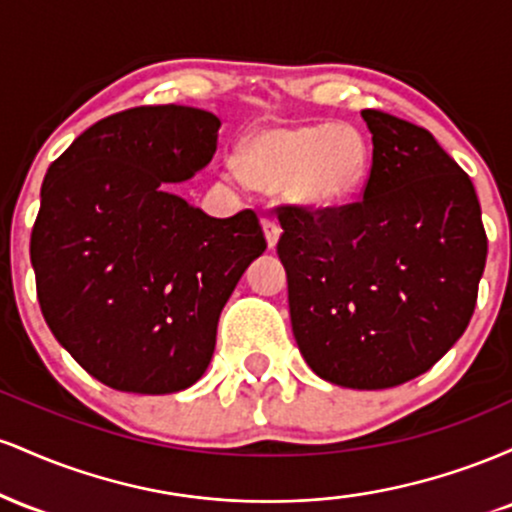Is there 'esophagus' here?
Instances as JSON below:
<instances>
[{"label":"esophagus","instance_id":"34e87169","mask_svg":"<svg viewBox=\"0 0 512 512\" xmlns=\"http://www.w3.org/2000/svg\"><path fill=\"white\" fill-rule=\"evenodd\" d=\"M262 226H264V236H267V245H269V248H274L276 240H279V236H281L279 221L272 219V216H264Z\"/></svg>","mask_w":512,"mask_h":512}]
</instances>
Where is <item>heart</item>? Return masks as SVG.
<instances>
[{
	"label": "heart",
	"mask_w": 512,
	"mask_h": 512,
	"mask_svg": "<svg viewBox=\"0 0 512 512\" xmlns=\"http://www.w3.org/2000/svg\"><path fill=\"white\" fill-rule=\"evenodd\" d=\"M233 166L252 187L281 192L303 209H337L366 182L370 149L349 122H301L252 132L238 144Z\"/></svg>",
	"instance_id": "b5f03b06"
}]
</instances>
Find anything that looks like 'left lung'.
<instances>
[{"instance_id": "obj_1", "label": "left lung", "mask_w": 512, "mask_h": 512, "mask_svg": "<svg viewBox=\"0 0 512 512\" xmlns=\"http://www.w3.org/2000/svg\"><path fill=\"white\" fill-rule=\"evenodd\" d=\"M373 166L354 204L276 207L298 349L322 380L385 390L426 373L477 305L486 231L472 180L428 129L363 110Z\"/></svg>"}]
</instances>
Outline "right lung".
Instances as JSON below:
<instances>
[{"label": "right lung", "instance_id": "right-lung-1", "mask_svg": "<svg viewBox=\"0 0 512 512\" xmlns=\"http://www.w3.org/2000/svg\"><path fill=\"white\" fill-rule=\"evenodd\" d=\"M219 127L187 105L132 108L88 127L45 175L31 233L40 310L113 390L195 385L223 305L267 248L252 209L214 219L168 187L207 166Z\"/></svg>", "mask_w": 512, "mask_h": 512}]
</instances>
